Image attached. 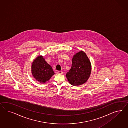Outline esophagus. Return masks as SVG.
Segmentation results:
<instances>
[{"label":"esophagus","instance_id":"1","mask_svg":"<svg viewBox=\"0 0 128 128\" xmlns=\"http://www.w3.org/2000/svg\"><path fill=\"white\" fill-rule=\"evenodd\" d=\"M57 74H63V72H62V71H58L57 72Z\"/></svg>","mask_w":128,"mask_h":128}]
</instances>
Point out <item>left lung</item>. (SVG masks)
<instances>
[{"instance_id":"left-lung-1","label":"left lung","mask_w":128,"mask_h":128,"mask_svg":"<svg viewBox=\"0 0 128 128\" xmlns=\"http://www.w3.org/2000/svg\"><path fill=\"white\" fill-rule=\"evenodd\" d=\"M91 64L86 53L80 51L73 56L71 69L66 77L72 85L79 86L86 82L91 72Z\"/></svg>"}]
</instances>
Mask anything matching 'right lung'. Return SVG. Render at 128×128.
<instances>
[{"label": "right lung", "mask_w": 128, "mask_h": 128, "mask_svg": "<svg viewBox=\"0 0 128 128\" xmlns=\"http://www.w3.org/2000/svg\"><path fill=\"white\" fill-rule=\"evenodd\" d=\"M31 72L34 78L40 83H46L54 74L52 66L42 55L37 56L32 62Z\"/></svg>", "instance_id": "1"}]
</instances>
